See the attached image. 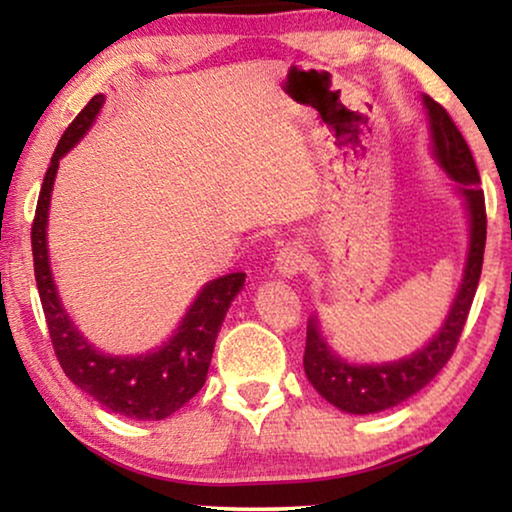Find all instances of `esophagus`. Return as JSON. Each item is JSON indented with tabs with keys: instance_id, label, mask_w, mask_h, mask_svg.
Returning <instances> with one entry per match:
<instances>
[{
	"instance_id": "esophagus-1",
	"label": "esophagus",
	"mask_w": 512,
	"mask_h": 512,
	"mask_svg": "<svg viewBox=\"0 0 512 512\" xmlns=\"http://www.w3.org/2000/svg\"><path fill=\"white\" fill-rule=\"evenodd\" d=\"M275 268L282 277H293L298 275V272H303L307 268V254L303 247H298V244H284V247L277 251Z\"/></svg>"
}]
</instances>
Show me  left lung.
Returning a JSON list of instances; mask_svg holds the SVG:
<instances>
[{
  "label": "left lung",
  "mask_w": 512,
  "mask_h": 512,
  "mask_svg": "<svg viewBox=\"0 0 512 512\" xmlns=\"http://www.w3.org/2000/svg\"><path fill=\"white\" fill-rule=\"evenodd\" d=\"M424 104L429 109L433 153L443 170L464 188L468 214H471V251H468L464 282L454 298L445 326L422 352L410 359L384 363V366H349L331 354V349L321 340L314 319L307 324L303 356L307 380L328 403L345 412H354V415H370V412L394 408L426 387L452 359L468 312H471L475 291H478L487 242L485 193L480 191L478 167H475L473 153L468 149L464 135L454 125L443 104H438L429 95L424 97Z\"/></svg>",
  "instance_id": "left-lung-1"
}]
</instances>
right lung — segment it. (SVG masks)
<instances>
[{"label":"right lung","mask_w":512,"mask_h":512,"mask_svg":"<svg viewBox=\"0 0 512 512\" xmlns=\"http://www.w3.org/2000/svg\"><path fill=\"white\" fill-rule=\"evenodd\" d=\"M102 104L104 97L95 95L81 109V114L69 123L65 135L60 137L58 149L51 158L32 221L34 279H37L53 352L69 380L111 412L128 419L158 422L191 401L205 384L216 335H219L230 300L242 289L244 272H233V275L209 282L191 305L186 319L181 321L179 333L158 352L135 356V359L132 356L118 359V356L100 354L81 338L55 293L51 268H48L46 219L60 158L86 135Z\"/></svg>","instance_id":"obj_1"}]
</instances>
